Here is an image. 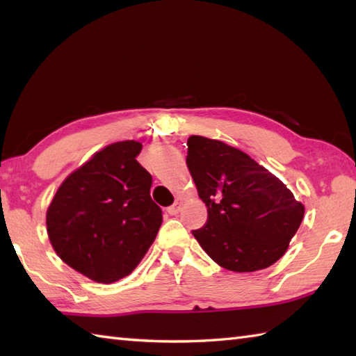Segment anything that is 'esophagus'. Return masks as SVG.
I'll return each mask as SVG.
<instances>
[{"mask_svg":"<svg viewBox=\"0 0 356 356\" xmlns=\"http://www.w3.org/2000/svg\"><path fill=\"white\" fill-rule=\"evenodd\" d=\"M180 207H182V199H177L176 202H174V205L166 208V213H168L170 216H176L180 211Z\"/></svg>","mask_w":356,"mask_h":356,"instance_id":"34e87169","label":"esophagus"}]
</instances>
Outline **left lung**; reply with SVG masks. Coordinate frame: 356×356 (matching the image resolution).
Here are the masks:
<instances>
[{"label":"left lung","mask_w":356,"mask_h":356,"mask_svg":"<svg viewBox=\"0 0 356 356\" xmlns=\"http://www.w3.org/2000/svg\"><path fill=\"white\" fill-rule=\"evenodd\" d=\"M186 165L208 208L193 236L211 259L234 272L269 268L284 255L305 217L286 185L243 151L191 136Z\"/></svg>","instance_id":"8db88e82"}]
</instances>
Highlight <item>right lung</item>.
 Listing matches in <instances>:
<instances>
[{
    "instance_id": "add662e5",
    "label": "right lung",
    "mask_w": 356,
    "mask_h": 356,
    "mask_svg": "<svg viewBox=\"0 0 356 356\" xmlns=\"http://www.w3.org/2000/svg\"><path fill=\"white\" fill-rule=\"evenodd\" d=\"M142 143L116 142L73 171L47 209L50 243L64 263L97 283L130 275L162 225Z\"/></svg>"
}]
</instances>
